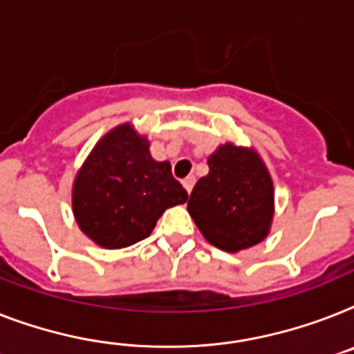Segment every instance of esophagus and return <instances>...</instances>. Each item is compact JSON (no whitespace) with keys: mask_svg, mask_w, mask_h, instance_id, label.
Masks as SVG:
<instances>
[{"mask_svg":"<svg viewBox=\"0 0 354 354\" xmlns=\"http://www.w3.org/2000/svg\"><path fill=\"white\" fill-rule=\"evenodd\" d=\"M194 184H195V177H192V175H189V177H186V179L183 180V186H184V189L188 192V195L192 194V189H194Z\"/></svg>","mask_w":354,"mask_h":354,"instance_id":"esophagus-1","label":"esophagus"}]
</instances>
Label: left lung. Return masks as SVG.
I'll return each mask as SVG.
<instances>
[{"mask_svg": "<svg viewBox=\"0 0 354 354\" xmlns=\"http://www.w3.org/2000/svg\"><path fill=\"white\" fill-rule=\"evenodd\" d=\"M209 171L195 184L188 213L204 239L236 253L270 235L275 189L270 170L255 148L221 145L208 157Z\"/></svg>", "mask_w": 354, "mask_h": 354, "instance_id": "1", "label": "left lung"}]
</instances>
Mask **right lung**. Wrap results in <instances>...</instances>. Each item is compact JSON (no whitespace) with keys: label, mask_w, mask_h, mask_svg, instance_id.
<instances>
[{"label":"right lung","mask_w":354,"mask_h":354,"mask_svg":"<svg viewBox=\"0 0 354 354\" xmlns=\"http://www.w3.org/2000/svg\"><path fill=\"white\" fill-rule=\"evenodd\" d=\"M188 201L168 160H156L150 141L130 122L112 128L93 146L72 186L79 230L106 250L142 241L168 208Z\"/></svg>","instance_id":"right-lung-1"}]
</instances>
